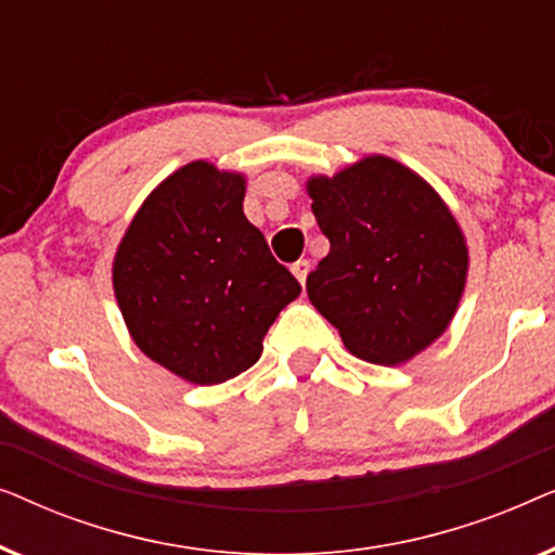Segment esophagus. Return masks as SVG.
I'll list each match as a JSON object with an SVG mask.
<instances>
[{
  "mask_svg": "<svg viewBox=\"0 0 555 555\" xmlns=\"http://www.w3.org/2000/svg\"><path fill=\"white\" fill-rule=\"evenodd\" d=\"M291 270H293V275L300 280V285L306 287V280H308V272H310V262L308 260H298Z\"/></svg>",
  "mask_w": 555,
  "mask_h": 555,
  "instance_id": "obj_1",
  "label": "esophagus"
}]
</instances>
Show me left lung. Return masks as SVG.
Returning a JSON list of instances; mask_svg holds the SVG:
<instances>
[{"label": "left lung", "instance_id": "1", "mask_svg": "<svg viewBox=\"0 0 555 555\" xmlns=\"http://www.w3.org/2000/svg\"><path fill=\"white\" fill-rule=\"evenodd\" d=\"M331 253L308 275V298L348 351L397 366L442 336L467 280V245L439 194L389 156L308 179Z\"/></svg>", "mask_w": 555, "mask_h": 555}]
</instances>
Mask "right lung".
<instances>
[{
  "label": "right lung",
  "mask_w": 555,
  "mask_h": 555,
  "mask_svg": "<svg viewBox=\"0 0 555 555\" xmlns=\"http://www.w3.org/2000/svg\"><path fill=\"white\" fill-rule=\"evenodd\" d=\"M242 202V173L181 166L141 204L113 260V291L135 346L199 386L257 363L264 333L300 295Z\"/></svg>",
  "instance_id": "obj_1"
}]
</instances>
